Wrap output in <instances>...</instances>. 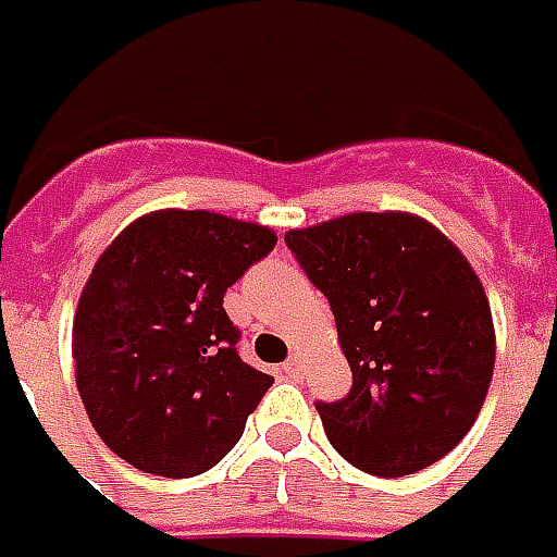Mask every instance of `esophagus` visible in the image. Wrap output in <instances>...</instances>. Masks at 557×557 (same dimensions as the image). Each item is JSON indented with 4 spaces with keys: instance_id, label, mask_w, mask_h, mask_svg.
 <instances>
[{
    "instance_id": "esophagus-1",
    "label": "esophagus",
    "mask_w": 557,
    "mask_h": 557,
    "mask_svg": "<svg viewBox=\"0 0 557 557\" xmlns=\"http://www.w3.org/2000/svg\"><path fill=\"white\" fill-rule=\"evenodd\" d=\"M282 372H285L287 377H297V374L302 372V357H299V354H294V357H290V360L282 366Z\"/></svg>"
}]
</instances>
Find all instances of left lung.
I'll return each mask as SVG.
<instances>
[{"label": "left lung", "instance_id": "obj_1", "mask_svg": "<svg viewBox=\"0 0 557 557\" xmlns=\"http://www.w3.org/2000/svg\"><path fill=\"white\" fill-rule=\"evenodd\" d=\"M330 299L354 372L342 401H318L338 456L374 476L444 459L471 432L495 372V326L474 267L413 212H350L287 231Z\"/></svg>", "mask_w": 557, "mask_h": 557}]
</instances>
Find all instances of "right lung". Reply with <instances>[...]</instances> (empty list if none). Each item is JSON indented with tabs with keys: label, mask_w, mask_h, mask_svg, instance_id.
Wrapping results in <instances>:
<instances>
[{
	"label": "right lung",
	"mask_w": 557,
	"mask_h": 557,
	"mask_svg": "<svg viewBox=\"0 0 557 557\" xmlns=\"http://www.w3.org/2000/svg\"><path fill=\"white\" fill-rule=\"evenodd\" d=\"M275 246L270 227L207 209L134 219L96 260L71 354L98 437L146 474L197 476L234 449L270 374L236 354L224 294Z\"/></svg>",
	"instance_id": "right-lung-1"
}]
</instances>
